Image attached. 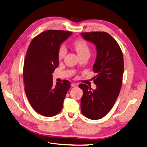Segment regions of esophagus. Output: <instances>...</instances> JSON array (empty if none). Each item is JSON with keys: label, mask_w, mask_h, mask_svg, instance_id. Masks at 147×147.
I'll return each mask as SVG.
<instances>
[{"label": "esophagus", "mask_w": 147, "mask_h": 147, "mask_svg": "<svg viewBox=\"0 0 147 147\" xmlns=\"http://www.w3.org/2000/svg\"><path fill=\"white\" fill-rule=\"evenodd\" d=\"M71 86H72V87H73V88H76L78 86V84H76V83H72V84H71Z\"/></svg>", "instance_id": "1"}]
</instances>
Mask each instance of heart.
Returning <instances> with one entry per match:
<instances>
[{
	"label": "heart",
	"mask_w": 147,
	"mask_h": 147,
	"mask_svg": "<svg viewBox=\"0 0 147 147\" xmlns=\"http://www.w3.org/2000/svg\"><path fill=\"white\" fill-rule=\"evenodd\" d=\"M73 46L78 53L79 56L89 54L90 55V48L88 43L83 40H77L74 42ZM67 50L65 45H60L58 50V57L59 59H62L66 54Z\"/></svg>",
	"instance_id": "1"
}]
</instances>
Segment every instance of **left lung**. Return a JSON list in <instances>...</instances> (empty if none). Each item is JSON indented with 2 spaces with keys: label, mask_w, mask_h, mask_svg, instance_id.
<instances>
[{
  "label": "left lung",
  "mask_w": 147,
  "mask_h": 147,
  "mask_svg": "<svg viewBox=\"0 0 147 147\" xmlns=\"http://www.w3.org/2000/svg\"><path fill=\"white\" fill-rule=\"evenodd\" d=\"M84 40L94 44L97 56L93 65L96 76L93 78L96 89L84 84L81 99L82 114L91 120H98L107 115L114 106L122 84L124 65L123 54L119 44L106 32L81 33Z\"/></svg>",
  "instance_id": "8db88e82"
}]
</instances>
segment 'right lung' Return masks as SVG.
<instances>
[{"label": "right lung", "mask_w": 147, "mask_h": 147, "mask_svg": "<svg viewBox=\"0 0 147 147\" xmlns=\"http://www.w3.org/2000/svg\"><path fill=\"white\" fill-rule=\"evenodd\" d=\"M72 32L50 30L32 40L24 65L25 91L30 104L36 112L53 117L61 112L70 82L53 84L52 73L59 65L58 50Z\"/></svg>", "instance_id": "add662e5"}]
</instances>
